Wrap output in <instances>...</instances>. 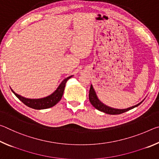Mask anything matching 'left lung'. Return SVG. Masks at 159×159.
<instances>
[{"instance_id":"8db88e82","label":"left lung","mask_w":159,"mask_h":159,"mask_svg":"<svg viewBox=\"0 0 159 159\" xmlns=\"http://www.w3.org/2000/svg\"><path fill=\"white\" fill-rule=\"evenodd\" d=\"M89 99L90 102L92 105L95 107V109H98L99 111H102L105 114H111V115H115V114H123V113L126 112L134 108V107H137L139 106L142 102H141L140 103H139L136 105L133 106L131 107H129V108L127 109H115V108H112V107H110L109 106H107L106 104H104V103L99 100L98 99V96H97V94L95 93V90H94L93 85H90V91H89Z\"/></svg>"}]
</instances>
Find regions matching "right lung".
Instances as JSON below:
<instances>
[{"label": "right lung", "mask_w": 159, "mask_h": 159, "mask_svg": "<svg viewBox=\"0 0 159 159\" xmlns=\"http://www.w3.org/2000/svg\"><path fill=\"white\" fill-rule=\"evenodd\" d=\"M72 76H73V75L64 79L61 82L60 84L59 85L57 89L54 91L52 94H50V95L45 97V98H25V97L18 95V94L16 93L12 88L11 90L12 91V93L15 94V95L17 97L21 102H22L25 105L30 107V108L34 109H45L50 108V107L55 106L56 104H57L58 102L60 101L61 97L63 95L66 83L67 82V80L69 79H71Z\"/></svg>", "instance_id": "add662e5"}]
</instances>
